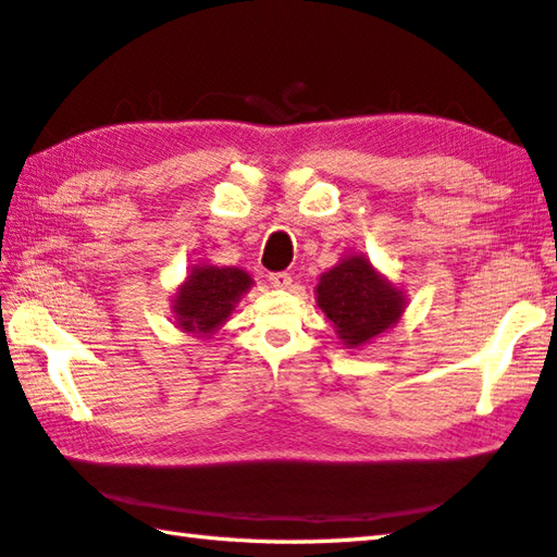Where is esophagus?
<instances>
[{
    "label": "esophagus",
    "mask_w": 557,
    "mask_h": 557,
    "mask_svg": "<svg viewBox=\"0 0 557 557\" xmlns=\"http://www.w3.org/2000/svg\"><path fill=\"white\" fill-rule=\"evenodd\" d=\"M269 281H271L273 288H281V290H286V288H290V284H294V278H290V273H286V271L271 273Z\"/></svg>",
    "instance_id": "34e87169"
}]
</instances>
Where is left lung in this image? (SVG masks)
<instances>
[{"instance_id": "obj_1", "label": "left lung", "mask_w": 557, "mask_h": 557, "mask_svg": "<svg viewBox=\"0 0 557 557\" xmlns=\"http://www.w3.org/2000/svg\"><path fill=\"white\" fill-rule=\"evenodd\" d=\"M318 308L347 349H359L392 330L406 313V290L374 269L364 253H345L315 286Z\"/></svg>"}]
</instances>
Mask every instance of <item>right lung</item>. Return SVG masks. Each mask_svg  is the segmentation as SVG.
<instances>
[{"label":"right lung","instance_id":"add662e5","mask_svg":"<svg viewBox=\"0 0 557 557\" xmlns=\"http://www.w3.org/2000/svg\"><path fill=\"white\" fill-rule=\"evenodd\" d=\"M253 286V278L239 267L195 263L173 294V323L183 333L210 337L227 323L234 306Z\"/></svg>","mask_w":557,"mask_h":557}]
</instances>
